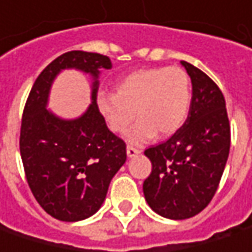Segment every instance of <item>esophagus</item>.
<instances>
[{
    "label": "esophagus",
    "mask_w": 252,
    "mask_h": 252,
    "mask_svg": "<svg viewBox=\"0 0 252 252\" xmlns=\"http://www.w3.org/2000/svg\"><path fill=\"white\" fill-rule=\"evenodd\" d=\"M138 154H141V150L132 147V145H128L126 147V156L129 157V158H134V157H137Z\"/></svg>",
    "instance_id": "34e87169"
}]
</instances>
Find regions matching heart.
Here are the masks:
<instances>
[{"label": "heart", "mask_w": 252, "mask_h": 252, "mask_svg": "<svg viewBox=\"0 0 252 252\" xmlns=\"http://www.w3.org/2000/svg\"><path fill=\"white\" fill-rule=\"evenodd\" d=\"M191 105V82L183 68L156 67L138 69L115 84V93H102L96 107L114 132H124L134 121L126 138L141 144L177 132L187 120Z\"/></svg>", "instance_id": "obj_1"}]
</instances>
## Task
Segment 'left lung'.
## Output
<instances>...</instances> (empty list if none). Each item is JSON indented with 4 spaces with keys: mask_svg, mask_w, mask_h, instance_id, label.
<instances>
[{
    "mask_svg": "<svg viewBox=\"0 0 252 252\" xmlns=\"http://www.w3.org/2000/svg\"><path fill=\"white\" fill-rule=\"evenodd\" d=\"M192 84L189 112L170 140L144 151L153 164L142 189L148 205L161 217L185 220L213 200L229 154L225 99L207 74L181 61Z\"/></svg>",
    "mask_w": 252,
    "mask_h": 252,
    "instance_id": "left-lung-1",
    "label": "left lung"
}]
</instances>
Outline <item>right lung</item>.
Segmentation results:
<instances>
[{"mask_svg": "<svg viewBox=\"0 0 252 252\" xmlns=\"http://www.w3.org/2000/svg\"><path fill=\"white\" fill-rule=\"evenodd\" d=\"M110 68L105 55L65 52L38 75L24 108L20 153L25 177L38 204L60 221L95 214L126 159V142L108 129L96 107L99 72ZM63 69H78L93 78L92 104L74 120L46 110L52 82Z\"/></svg>", "mask_w": 252, "mask_h": 252, "instance_id": "obj_1", "label": "right lung"}]
</instances>
